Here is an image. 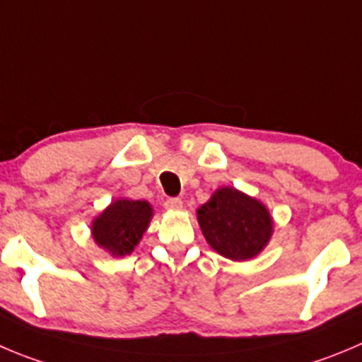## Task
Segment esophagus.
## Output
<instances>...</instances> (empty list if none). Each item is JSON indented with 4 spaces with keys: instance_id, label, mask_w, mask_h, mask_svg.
Segmentation results:
<instances>
[{
    "instance_id": "esophagus-1",
    "label": "esophagus",
    "mask_w": 362,
    "mask_h": 362,
    "mask_svg": "<svg viewBox=\"0 0 362 362\" xmlns=\"http://www.w3.org/2000/svg\"><path fill=\"white\" fill-rule=\"evenodd\" d=\"M182 200L180 198H168V200L164 202V207L165 209H171V211H177V209H182Z\"/></svg>"
}]
</instances>
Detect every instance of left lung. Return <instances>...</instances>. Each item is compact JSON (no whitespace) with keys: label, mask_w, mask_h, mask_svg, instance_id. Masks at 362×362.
Returning <instances> with one entry per match:
<instances>
[{"label":"left lung","mask_w":362,"mask_h":362,"mask_svg":"<svg viewBox=\"0 0 362 362\" xmlns=\"http://www.w3.org/2000/svg\"><path fill=\"white\" fill-rule=\"evenodd\" d=\"M198 223L209 245L232 261L255 257L272 238L273 221L261 202L232 187H221L198 209Z\"/></svg>","instance_id":"8db88e82"}]
</instances>
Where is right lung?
Masks as SVG:
<instances>
[{
  "label": "right lung",
  "mask_w": 362,
  "mask_h": 362,
  "mask_svg": "<svg viewBox=\"0 0 362 362\" xmlns=\"http://www.w3.org/2000/svg\"><path fill=\"white\" fill-rule=\"evenodd\" d=\"M151 218L148 202L117 200L93 223V238L112 255H127L143 238Z\"/></svg>",
  "instance_id": "obj_1"
}]
</instances>
